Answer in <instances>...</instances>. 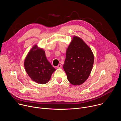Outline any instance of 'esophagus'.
<instances>
[{"label":"esophagus","instance_id":"esophagus-1","mask_svg":"<svg viewBox=\"0 0 121 121\" xmlns=\"http://www.w3.org/2000/svg\"><path fill=\"white\" fill-rule=\"evenodd\" d=\"M62 67V65L61 64H59V65H58L57 66V68H61Z\"/></svg>","mask_w":121,"mask_h":121}]
</instances>
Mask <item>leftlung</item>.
<instances>
[{
    "mask_svg": "<svg viewBox=\"0 0 121 121\" xmlns=\"http://www.w3.org/2000/svg\"><path fill=\"white\" fill-rule=\"evenodd\" d=\"M94 59L90 47L80 37L73 36L66 49L63 65L69 82L77 86L87 80L92 70Z\"/></svg>",
    "mask_w": 121,
    "mask_h": 121,
    "instance_id": "obj_1",
    "label": "left lung"
}]
</instances>
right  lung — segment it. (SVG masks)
Returning <instances> with one entry per match:
<instances>
[{
  "mask_svg": "<svg viewBox=\"0 0 121 121\" xmlns=\"http://www.w3.org/2000/svg\"><path fill=\"white\" fill-rule=\"evenodd\" d=\"M26 72L35 82L45 84L50 79L56 70L48 61L43 48L34 45L29 52L24 62Z\"/></svg>",
  "mask_w": 121,
  "mask_h": 121,
  "instance_id": "1",
  "label": "right lung"
}]
</instances>
